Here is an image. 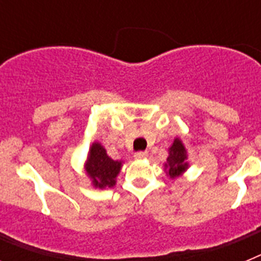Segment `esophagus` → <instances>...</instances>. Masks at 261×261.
Wrapping results in <instances>:
<instances>
[{
	"mask_svg": "<svg viewBox=\"0 0 261 261\" xmlns=\"http://www.w3.org/2000/svg\"><path fill=\"white\" fill-rule=\"evenodd\" d=\"M146 156H147L146 151H137V153H135V158L136 159H145Z\"/></svg>",
	"mask_w": 261,
	"mask_h": 261,
	"instance_id": "obj_1",
	"label": "esophagus"
}]
</instances>
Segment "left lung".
I'll return each mask as SVG.
<instances>
[{
    "label": "left lung",
    "instance_id": "obj_1",
    "mask_svg": "<svg viewBox=\"0 0 261 261\" xmlns=\"http://www.w3.org/2000/svg\"><path fill=\"white\" fill-rule=\"evenodd\" d=\"M188 154L184 144L181 142L180 138H174V142L168 147V156L167 162L165 163V172L167 176L171 179L179 177L188 170L190 165L187 162Z\"/></svg>",
    "mask_w": 261,
    "mask_h": 261
}]
</instances>
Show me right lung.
Listing matches in <instances>:
<instances>
[{
	"label": "right lung",
	"mask_w": 261,
	"mask_h": 261,
	"mask_svg": "<svg viewBox=\"0 0 261 261\" xmlns=\"http://www.w3.org/2000/svg\"><path fill=\"white\" fill-rule=\"evenodd\" d=\"M121 166L123 161L112 159L108 156L107 150L100 142H93L85 162V171L91 179L93 187L105 190L116 184V177Z\"/></svg>",
	"instance_id": "right-lung-1"
}]
</instances>
